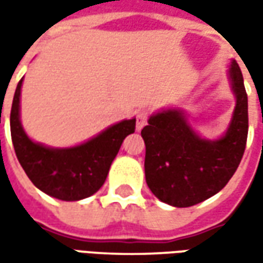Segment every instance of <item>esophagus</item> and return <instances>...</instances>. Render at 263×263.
Masks as SVG:
<instances>
[{
	"label": "esophagus",
	"instance_id": "esophagus-1",
	"mask_svg": "<svg viewBox=\"0 0 263 263\" xmlns=\"http://www.w3.org/2000/svg\"><path fill=\"white\" fill-rule=\"evenodd\" d=\"M147 121V111L145 109H140V111H137L136 112V130L137 132H140L143 126L146 124Z\"/></svg>",
	"mask_w": 263,
	"mask_h": 263
}]
</instances>
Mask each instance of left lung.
<instances>
[{"label":"left lung","mask_w":263,"mask_h":263,"mask_svg":"<svg viewBox=\"0 0 263 263\" xmlns=\"http://www.w3.org/2000/svg\"><path fill=\"white\" fill-rule=\"evenodd\" d=\"M228 80L236 106L227 132L205 139L180 108L161 109L142 130L146 145L145 177L151 192L171 206H193L206 200L230 181L245 154L248 140V93L236 60Z\"/></svg>","instance_id":"1"}]
</instances>
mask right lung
<instances>
[{
  "instance_id": "add662e5",
  "label": "right lung",
  "mask_w": 263,
  "mask_h": 263,
  "mask_svg": "<svg viewBox=\"0 0 263 263\" xmlns=\"http://www.w3.org/2000/svg\"><path fill=\"white\" fill-rule=\"evenodd\" d=\"M23 79L15 87L10 128L15 155L30 181L48 196L73 202L92 196L105 183L123 140L135 133L136 118L106 127L99 135L70 147H51L26 135L20 120Z\"/></svg>"
}]
</instances>
